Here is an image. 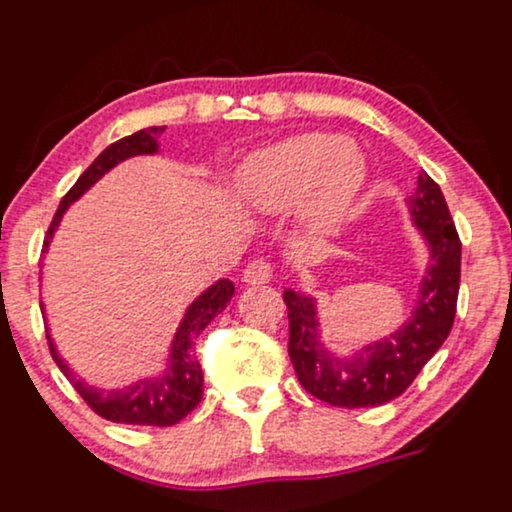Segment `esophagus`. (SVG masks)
I'll return each mask as SVG.
<instances>
[{"mask_svg":"<svg viewBox=\"0 0 512 512\" xmlns=\"http://www.w3.org/2000/svg\"><path fill=\"white\" fill-rule=\"evenodd\" d=\"M244 282H249V285H266L273 278V266H270L268 261H263V258H256V261H251L249 266L244 268L242 273Z\"/></svg>","mask_w":512,"mask_h":512,"instance_id":"34e87169","label":"esophagus"}]
</instances>
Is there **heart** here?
Masks as SVG:
<instances>
[{
	"instance_id": "b5f03b06",
	"label": "heart",
	"mask_w": 512,
	"mask_h": 512,
	"mask_svg": "<svg viewBox=\"0 0 512 512\" xmlns=\"http://www.w3.org/2000/svg\"><path fill=\"white\" fill-rule=\"evenodd\" d=\"M364 186V167L350 138L304 134L263 150L246 162L242 191L266 213H282L306 203V220L330 232L350 213Z\"/></svg>"
}]
</instances>
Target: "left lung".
<instances>
[{"instance_id":"1","label":"left lung","mask_w":512,"mask_h":512,"mask_svg":"<svg viewBox=\"0 0 512 512\" xmlns=\"http://www.w3.org/2000/svg\"><path fill=\"white\" fill-rule=\"evenodd\" d=\"M407 206L429 244L431 263L422 280L417 309L390 338L362 347L352 357H335L318 340L314 297L294 290L282 294L290 316L287 350L299 383L306 393L333 407H378L395 400L412 386L453 328L462 244L441 186L422 172Z\"/></svg>"}]
</instances>
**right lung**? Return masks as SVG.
Returning a JSON list of instances; mask_svg holds the SVG:
<instances>
[{"label": "right lung", "mask_w": 512, "mask_h": 512, "mask_svg": "<svg viewBox=\"0 0 512 512\" xmlns=\"http://www.w3.org/2000/svg\"><path fill=\"white\" fill-rule=\"evenodd\" d=\"M165 131V126H150V129L136 131V134L119 138L112 146H107L98 158L93 160V165L78 177V182L71 186L69 194L62 198L57 213H54L50 230H47L45 249L50 244L54 227L62 220L64 210L69 208V203H74L83 191H88L107 170H112L117 162L126 158H134V155H150L158 153V136ZM234 285L230 280H218L215 285H210L194 304L186 309L182 326L174 333L172 340V354L167 371L158 378H143L136 386H129L124 390H110V393H102L98 388H90L83 381H76L74 371L62 362L57 350H54L50 335H47V345H50L52 359L57 362L62 374L74 383L81 398L86 400V405L95 414H100L107 422L117 424H138V426H172L189 414L203 398V371L201 362L196 357V340L201 338V333L206 326L213 321L215 316L222 314L227 302L232 299ZM42 306V304H40Z\"/></svg>", "instance_id": "obj_1"}]
</instances>
